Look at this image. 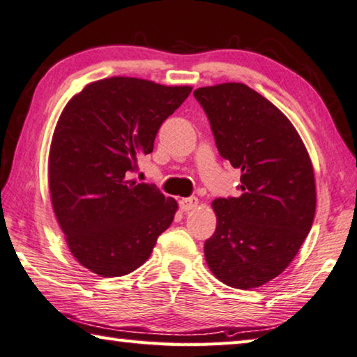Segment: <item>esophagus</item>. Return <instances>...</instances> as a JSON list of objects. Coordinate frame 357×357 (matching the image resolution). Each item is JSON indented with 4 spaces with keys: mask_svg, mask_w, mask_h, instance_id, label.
<instances>
[{
    "mask_svg": "<svg viewBox=\"0 0 357 357\" xmlns=\"http://www.w3.org/2000/svg\"><path fill=\"white\" fill-rule=\"evenodd\" d=\"M198 206V198L195 197H189V198H183L179 201V207L183 212H189L193 211Z\"/></svg>",
    "mask_w": 357,
    "mask_h": 357,
    "instance_id": "34e87169",
    "label": "esophagus"
}]
</instances>
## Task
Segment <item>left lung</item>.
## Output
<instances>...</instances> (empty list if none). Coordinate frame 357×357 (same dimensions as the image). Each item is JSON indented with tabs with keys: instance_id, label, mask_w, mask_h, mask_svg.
I'll use <instances>...</instances> for the list:
<instances>
[{
	"instance_id": "8db88e82",
	"label": "left lung",
	"mask_w": 357,
	"mask_h": 357,
	"mask_svg": "<svg viewBox=\"0 0 357 357\" xmlns=\"http://www.w3.org/2000/svg\"><path fill=\"white\" fill-rule=\"evenodd\" d=\"M209 119L220 156L242 172L238 197L217 198V228L204 242L213 276L255 289L294 261L315 215L312 162L280 109L241 82L193 92Z\"/></svg>"
}]
</instances>
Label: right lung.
Returning a JSON list of instances; mask_svg holds the SVG:
<instances>
[{
  "instance_id": "add662e5",
  "label": "right lung",
  "mask_w": 357,
  "mask_h": 357,
  "mask_svg": "<svg viewBox=\"0 0 357 357\" xmlns=\"http://www.w3.org/2000/svg\"><path fill=\"white\" fill-rule=\"evenodd\" d=\"M190 92L114 76L89 84L62 111L48 158L51 203L71 255L93 273H131L172 225L176 201L129 178Z\"/></svg>"
}]
</instances>
